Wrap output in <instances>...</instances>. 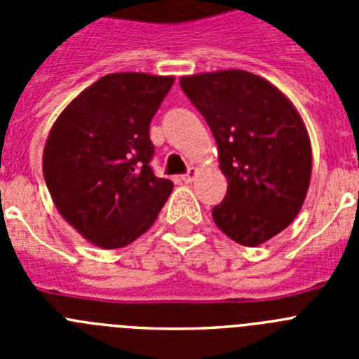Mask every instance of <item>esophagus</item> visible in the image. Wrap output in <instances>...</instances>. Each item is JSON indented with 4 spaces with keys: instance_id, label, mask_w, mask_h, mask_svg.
<instances>
[{
    "instance_id": "obj_1",
    "label": "esophagus",
    "mask_w": 359,
    "mask_h": 359,
    "mask_svg": "<svg viewBox=\"0 0 359 359\" xmlns=\"http://www.w3.org/2000/svg\"><path fill=\"white\" fill-rule=\"evenodd\" d=\"M196 174H198V169H196V167H189V170H187V172L183 174L182 180L185 183H192V182H194Z\"/></svg>"
}]
</instances>
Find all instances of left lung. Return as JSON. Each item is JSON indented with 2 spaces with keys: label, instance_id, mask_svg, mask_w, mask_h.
Segmentation results:
<instances>
[{
  "label": "left lung",
  "instance_id": "1",
  "mask_svg": "<svg viewBox=\"0 0 359 359\" xmlns=\"http://www.w3.org/2000/svg\"><path fill=\"white\" fill-rule=\"evenodd\" d=\"M219 149L226 196L212 208L219 230L243 246L266 243L297 217L311 180L302 118L273 84L243 69L180 81Z\"/></svg>",
  "mask_w": 359,
  "mask_h": 359
}]
</instances>
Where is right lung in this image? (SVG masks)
<instances>
[{
    "label": "right lung",
    "instance_id": "right-lung-1",
    "mask_svg": "<svg viewBox=\"0 0 359 359\" xmlns=\"http://www.w3.org/2000/svg\"><path fill=\"white\" fill-rule=\"evenodd\" d=\"M174 77L109 73L73 98L44 145L43 174L57 210L84 239L128 246L152 226L172 182L151 167L149 126Z\"/></svg>",
    "mask_w": 359,
    "mask_h": 359
}]
</instances>
